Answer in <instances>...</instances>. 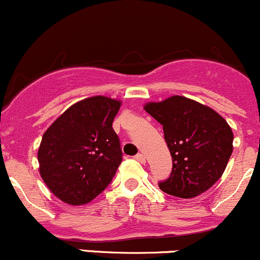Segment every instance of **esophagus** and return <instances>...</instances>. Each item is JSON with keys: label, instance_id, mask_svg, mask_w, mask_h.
<instances>
[{"label": "esophagus", "instance_id": "esophagus-1", "mask_svg": "<svg viewBox=\"0 0 260 260\" xmlns=\"http://www.w3.org/2000/svg\"><path fill=\"white\" fill-rule=\"evenodd\" d=\"M135 158H136L137 160H138V161H141V162H145V155H144V154L138 153V154H137V155L135 156Z\"/></svg>", "mask_w": 260, "mask_h": 260}]
</instances>
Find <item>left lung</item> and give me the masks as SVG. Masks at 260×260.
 I'll list each match as a JSON object with an SVG mask.
<instances>
[{
    "mask_svg": "<svg viewBox=\"0 0 260 260\" xmlns=\"http://www.w3.org/2000/svg\"><path fill=\"white\" fill-rule=\"evenodd\" d=\"M144 110L162 125L173 159L161 191L191 199L209 190L223 174L233 152V133L212 108L184 96L152 102Z\"/></svg>",
    "mask_w": 260,
    "mask_h": 260,
    "instance_id": "left-lung-1",
    "label": "left lung"
}]
</instances>
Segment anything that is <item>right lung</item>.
<instances>
[{
  "label": "right lung",
  "instance_id": "1",
  "mask_svg": "<svg viewBox=\"0 0 260 260\" xmlns=\"http://www.w3.org/2000/svg\"><path fill=\"white\" fill-rule=\"evenodd\" d=\"M121 107L117 100L93 96L68 108L43 135L39 173L56 198L84 205L100 195L122 161L112 122Z\"/></svg>",
  "mask_w": 260,
  "mask_h": 260
}]
</instances>
